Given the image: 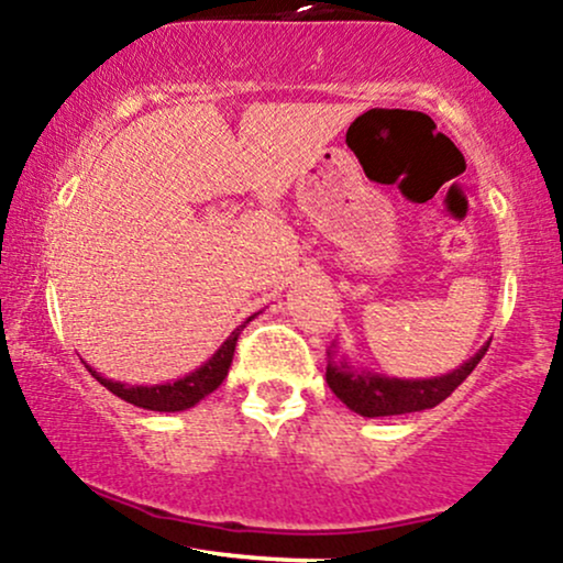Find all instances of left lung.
<instances>
[{
	"mask_svg": "<svg viewBox=\"0 0 563 563\" xmlns=\"http://www.w3.org/2000/svg\"><path fill=\"white\" fill-rule=\"evenodd\" d=\"M489 343L482 345L457 369L446 372L441 377H422V380H401V377L377 375V372L353 366L338 351V343H332L330 351H327V383H330L332 394L351 412L362 415V418H390V415L422 412V409H431L435 404L444 401L476 369Z\"/></svg>",
	"mask_w": 563,
	"mask_h": 563,
	"instance_id": "left-lung-1",
	"label": "left lung"
}]
</instances>
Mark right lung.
Here are the masks:
<instances>
[{
    "instance_id": "1",
    "label": "right lung",
    "mask_w": 563,
    "mask_h": 563,
    "mask_svg": "<svg viewBox=\"0 0 563 563\" xmlns=\"http://www.w3.org/2000/svg\"><path fill=\"white\" fill-rule=\"evenodd\" d=\"M247 321H252V316ZM247 321H244V324H247ZM244 324L236 327V330L223 340V345H220V349L199 366V369L188 372L186 377H180V380H173V383L128 385L119 380H109V377H103L100 372H95L90 364L85 366L90 369L95 380L103 385V388H109L113 396H119V399H124L128 404L151 409V412H183V409H191L194 404H199L205 396H210L212 390L225 380V375H229L231 362H233V351H236V340L239 334H242Z\"/></svg>"
}]
</instances>
